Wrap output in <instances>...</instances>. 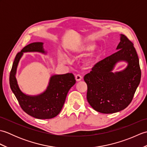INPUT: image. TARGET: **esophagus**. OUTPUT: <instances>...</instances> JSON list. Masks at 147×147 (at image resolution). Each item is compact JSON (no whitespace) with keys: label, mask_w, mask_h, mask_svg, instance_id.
<instances>
[{"label":"esophagus","mask_w":147,"mask_h":147,"mask_svg":"<svg viewBox=\"0 0 147 147\" xmlns=\"http://www.w3.org/2000/svg\"><path fill=\"white\" fill-rule=\"evenodd\" d=\"M75 78H76V80L77 81V82H79V81L82 80V76H81L80 74H77V75H76V76H75Z\"/></svg>","instance_id":"34e87169"}]
</instances>
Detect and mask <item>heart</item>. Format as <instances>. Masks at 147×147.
I'll list each match as a JSON object with an SVG mask.
<instances>
[{
	"instance_id": "obj_1",
	"label": "heart",
	"mask_w": 147,
	"mask_h": 147,
	"mask_svg": "<svg viewBox=\"0 0 147 147\" xmlns=\"http://www.w3.org/2000/svg\"><path fill=\"white\" fill-rule=\"evenodd\" d=\"M93 48H94V46L89 45L85 47V51H91V50L93 49ZM59 59L61 62H62V63H68V62H69V58L65 54H61L59 55Z\"/></svg>"
}]
</instances>
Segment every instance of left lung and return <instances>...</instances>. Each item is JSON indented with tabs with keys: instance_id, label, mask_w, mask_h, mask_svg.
Returning <instances> with one entry per match:
<instances>
[{
	"instance_id": "obj_1",
	"label": "left lung",
	"mask_w": 147,
	"mask_h": 147,
	"mask_svg": "<svg viewBox=\"0 0 147 147\" xmlns=\"http://www.w3.org/2000/svg\"><path fill=\"white\" fill-rule=\"evenodd\" d=\"M117 52L97 62L84 76L88 86L86 98L96 111L112 114L123 110L132 101L141 80L139 59L133 43L121 35ZM128 63L124 70L113 73L118 61Z\"/></svg>"
}]
</instances>
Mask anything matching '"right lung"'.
<instances>
[{"instance_id":"1","label":"right lung","mask_w":147,"mask_h":147,"mask_svg":"<svg viewBox=\"0 0 147 147\" xmlns=\"http://www.w3.org/2000/svg\"><path fill=\"white\" fill-rule=\"evenodd\" d=\"M43 43L34 42L26 45L18 52L12 64L9 76L10 87L21 109L35 118L52 119L62 110L69 90L76 83L73 74H55L51 77L45 91L38 95H26L20 90L16 78L17 67L24 52H40L46 54Z\"/></svg>"}]
</instances>
